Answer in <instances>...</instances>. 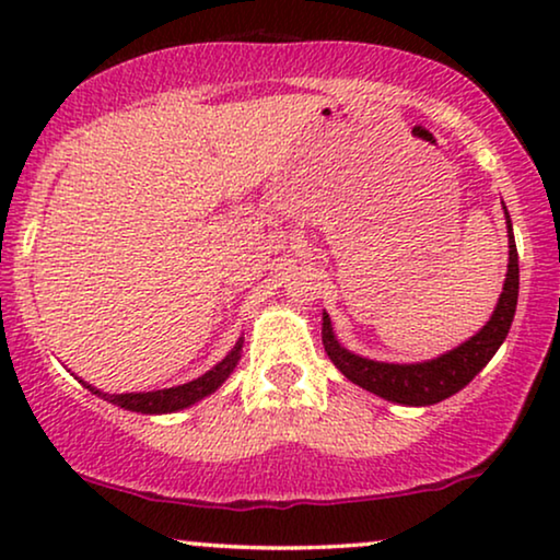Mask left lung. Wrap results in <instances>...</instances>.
<instances>
[{"label":"left lung","instance_id":"8db88e82","mask_svg":"<svg viewBox=\"0 0 560 560\" xmlns=\"http://www.w3.org/2000/svg\"><path fill=\"white\" fill-rule=\"evenodd\" d=\"M508 219V244H510V262L508 275H504V288L500 301H497L492 316L485 326L479 328L471 339L458 343L456 349L446 354L425 359V362L412 364H393L377 362V359L359 357L354 351L343 349L336 339L331 318L324 311V328H320V339L331 362L336 364L343 377L354 382L366 393H374L397 405H412V408H425L435 405L446 397L456 395L464 389L477 374L485 370L489 359L497 354L502 341L508 339L512 318L517 308V290H520V267H517V247L515 234H512V221L504 209Z\"/></svg>","mask_w":560,"mask_h":560}]
</instances>
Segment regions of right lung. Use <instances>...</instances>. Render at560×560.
Returning <instances> with one entry per match:
<instances>
[{
    "label": "right lung",
    "instance_id": "obj_1",
    "mask_svg": "<svg viewBox=\"0 0 560 560\" xmlns=\"http://www.w3.org/2000/svg\"><path fill=\"white\" fill-rule=\"evenodd\" d=\"M242 343H244V336H240V341L234 343V349L229 351V354L221 359L217 366H211L209 372L201 374V377L186 382V385H178V387H165V389H152V393H121V395H109V393H102V389L89 385V382L79 380L83 387L91 389V393L104 397L106 402L117 405V408H125V410H132V412H144V416H163V412H178L183 408H190V405H196L198 400H203V397H209L211 393H217V389L224 385L229 380V374L234 372V366L240 364L242 359Z\"/></svg>",
    "mask_w": 560,
    "mask_h": 560
}]
</instances>
